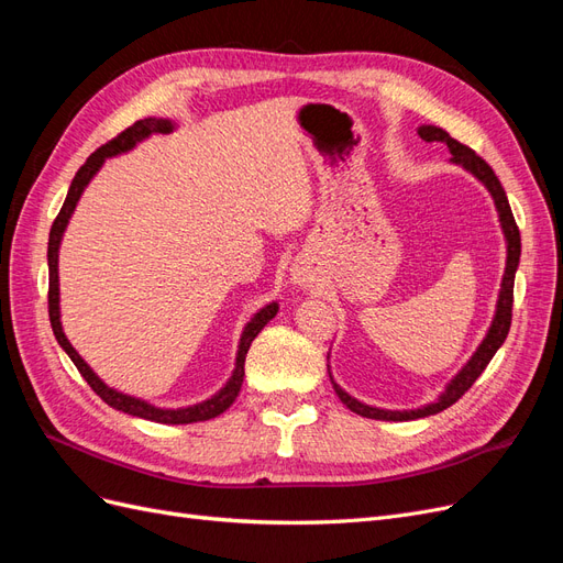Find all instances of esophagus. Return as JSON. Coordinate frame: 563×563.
<instances>
[{"mask_svg": "<svg viewBox=\"0 0 563 563\" xmlns=\"http://www.w3.org/2000/svg\"><path fill=\"white\" fill-rule=\"evenodd\" d=\"M294 284H298V286H310V284H312V277L308 275V269L294 267Z\"/></svg>", "mask_w": 563, "mask_h": 563, "instance_id": "1", "label": "esophagus"}]
</instances>
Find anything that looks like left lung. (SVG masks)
I'll use <instances>...</instances> for the list:
<instances>
[{"label": "left lung", "instance_id": "8db88e82", "mask_svg": "<svg viewBox=\"0 0 563 563\" xmlns=\"http://www.w3.org/2000/svg\"><path fill=\"white\" fill-rule=\"evenodd\" d=\"M418 135H420L424 143H444L449 147V152H451V159L449 162L460 166V168H465L467 174H472L488 190L493 203H496L500 230L505 234V253H507L505 255V272H503L500 291H498V300H496V312H493L490 327H488L484 340L479 343V347L474 350V354L470 356V360L463 364V368H460L455 376L444 385V389L439 391L437 399L422 404L418 408H404V411H391V408L371 406V404H364L360 399H354L352 395H347V391L333 380V373H331V366H329V378L333 383V389H335L338 399L343 401L350 408V411H354L356 416L373 418V420H395V422L418 420V418L434 416L439 411H444V408L453 406L474 385V380L482 376L484 368L493 360V354H496L500 350V345L505 343V338L509 333V323H512L515 275H517L519 255H521V236H519V228L515 223L512 209H509V201H507V195L503 190L498 176L493 174V168L479 155H476V152H472L463 143H457L455 139H451V135L444 129L432 126V124H422V126H418ZM329 356H331V352H329Z\"/></svg>", "mask_w": 563, "mask_h": 563}]
</instances>
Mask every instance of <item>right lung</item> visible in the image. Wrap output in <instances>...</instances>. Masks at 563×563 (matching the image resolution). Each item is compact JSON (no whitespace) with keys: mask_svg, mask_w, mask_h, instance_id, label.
<instances>
[{"mask_svg":"<svg viewBox=\"0 0 563 563\" xmlns=\"http://www.w3.org/2000/svg\"><path fill=\"white\" fill-rule=\"evenodd\" d=\"M178 129V124L174 119L168 117H145L141 122H135L133 126H129L124 133H119L114 141L106 143L103 147H98L93 155L84 162V166L77 172V176L70 183V190H67V197L63 201V209L58 213V218L54 220L48 232V251H46V261H48V319H51V329H54V335L58 340V345L65 350V354L70 356L73 364L77 366V371L91 385V389L96 395L103 399L108 406L117 408V411L135 416V418H145L152 422H164V424H187V422H201V420H211L216 416H220L223 411L234 404V399L240 397V389L244 383V362H246V352L251 347V343L258 335L265 323H269V319H275L279 312V302L272 300L267 302L265 308H261L255 312L240 335V345H236V356H234V368L230 373V378L225 380V385L220 387L216 395H211L209 399L190 404V406H178V408H166V406H157L150 404L143 397H133L126 395V391L110 387L98 373L81 360V354L73 347L70 340H67L65 331H63V321H60V282H58V253H60V242L63 234L70 225V218L77 209V203L87 190L89 183L93 180V176L103 168L106 159L126 155L135 145L147 141L150 135L155 133H174Z\"/></svg>","mask_w":563,"mask_h":563,"instance_id":"right-lung-1","label":"right lung"}]
</instances>
